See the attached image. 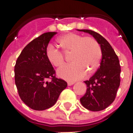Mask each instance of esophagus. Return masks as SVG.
<instances>
[{
	"instance_id": "esophagus-1",
	"label": "esophagus",
	"mask_w": 133,
	"mask_h": 133,
	"mask_svg": "<svg viewBox=\"0 0 133 133\" xmlns=\"http://www.w3.org/2000/svg\"><path fill=\"white\" fill-rule=\"evenodd\" d=\"M74 83H74V82H72V81H68V85L69 86L72 85Z\"/></svg>"
}]
</instances>
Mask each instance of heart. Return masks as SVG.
<instances>
[{"instance_id": "heart-1", "label": "heart", "mask_w": 133, "mask_h": 133, "mask_svg": "<svg viewBox=\"0 0 133 133\" xmlns=\"http://www.w3.org/2000/svg\"><path fill=\"white\" fill-rule=\"evenodd\" d=\"M59 45L65 52H72L73 62L58 70V76L67 81H76L84 78L88 71L92 74L100 65L102 50L95 38L76 33H67L58 39ZM48 60L53 66L61 67L65 63L63 52L49 45L45 51Z\"/></svg>"}]
</instances>
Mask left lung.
Returning a JSON list of instances; mask_svg holds the SVG:
<instances>
[{"instance_id": "8db88e82", "label": "left lung", "mask_w": 133, "mask_h": 133, "mask_svg": "<svg viewBox=\"0 0 133 133\" xmlns=\"http://www.w3.org/2000/svg\"><path fill=\"white\" fill-rule=\"evenodd\" d=\"M92 35L100 45L102 60L100 68L88 81L85 94L81 98L84 108L91 111H100L108 108L116 97L120 83V65L114 50L106 39L91 30H79Z\"/></svg>"}]
</instances>
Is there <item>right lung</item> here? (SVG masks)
I'll return each mask as SVG.
<instances>
[{
	"mask_svg": "<svg viewBox=\"0 0 133 133\" xmlns=\"http://www.w3.org/2000/svg\"><path fill=\"white\" fill-rule=\"evenodd\" d=\"M56 33L48 32L35 38L16 61L15 83L18 95L25 105L35 110L54 105L68 85L64 80L55 77V70L45 54L50 41Z\"/></svg>",
	"mask_w": 133,
	"mask_h": 133,
	"instance_id": "add662e5",
	"label": "right lung"
}]
</instances>
